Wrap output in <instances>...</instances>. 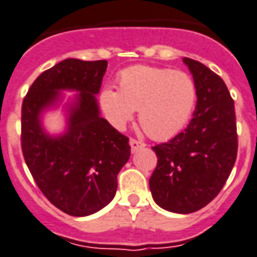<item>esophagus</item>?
I'll use <instances>...</instances> for the list:
<instances>
[{"mask_svg": "<svg viewBox=\"0 0 257 257\" xmlns=\"http://www.w3.org/2000/svg\"><path fill=\"white\" fill-rule=\"evenodd\" d=\"M130 147H132V152H136V151H138L140 148L145 147V144L141 143V141H138L136 138H132V140H130Z\"/></svg>", "mask_w": 257, "mask_h": 257, "instance_id": "34e87169", "label": "esophagus"}]
</instances>
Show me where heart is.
Listing matches in <instances>:
<instances>
[{"mask_svg": "<svg viewBox=\"0 0 257 257\" xmlns=\"http://www.w3.org/2000/svg\"><path fill=\"white\" fill-rule=\"evenodd\" d=\"M196 84L190 74L167 67L133 66L119 74V90L105 87L99 108L117 130L140 110L138 120L149 137L162 141L176 136L195 108Z\"/></svg>", "mask_w": 257, "mask_h": 257, "instance_id": "obj_1", "label": "heart"}]
</instances>
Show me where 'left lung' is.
<instances>
[{
  "instance_id": "left-lung-1",
  "label": "left lung",
  "mask_w": 257,
  "mask_h": 257,
  "mask_svg": "<svg viewBox=\"0 0 257 257\" xmlns=\"http://www.w3.org/2000/svg\"><path fill=\"white\" fill-rule=\"evenodd\" d=\"M198 91L194 117L170 141L152 147L158 165L149 178L154 201L173 213H192L219 194L238 151L235 109L219 74L184 58Z\"/></svg>"
}]
</instances>
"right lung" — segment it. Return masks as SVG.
<instances>
[{"label": "right lung", "instance_id": "obj_1", "mask_svg": "<svg viewBox=\"0 0 257 257\" xmlns=\"http://www.w3.org/2000/svg\"><path fill=\"white\" fill-rule=\"evenodd\" d=\"M106 67V61L65 59L34 80L22 103L25 162L45 198L70 216H88L106 206L130 158L128 137L99 116L95 95ZM61 89L80 92L69 109L65 134L50 138L39 116Z\"/></svg>", "mask_w": 257, "mask_h": 257}]
</instances>
